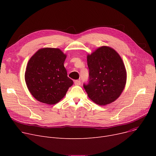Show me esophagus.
Listing matches in <instances>:
<instances>
[{"mask_svg":"<svg viewBox=\"0 0 156 156\" xmlns=\"http://www.w3.org/2000/svg\"><path fill=\"white\" fill-rule=\"evenodd\" d=\"M81 81L80 80H75V85H80Z\"/></svg>","mask_w":156,"mask_h":156,"instance_id":"obj_1","label":"esophagus"}]
</instances>
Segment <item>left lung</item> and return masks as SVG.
I'll use <instances>...</instances> for the list:
<instances>
[{"label": "left lung", "mask_w": 156, "mask_h": 156, "mask_svg": "<svg viewBox=\"0 0 156 156\" xmlns=\"http://www.w3.org/2000/svg\"><path fill=\"white\" fill-rule=\"evenodd\" d=\"M87 58L89 82L83 87L88 97L100 105L115 101L126 83V70L121 56L114 48L102 46Z\"/></svg>", "instance_id": "8db88e82"}]
</instances>
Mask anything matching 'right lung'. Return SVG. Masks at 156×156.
Masks as SVG:
<instances>
[{
    "label": "right lung",
    "instance_id": "right-lung-1",
    "mask_svg": "<svg viewBox=\"0 0 156 156\" xmlns=\"http://www.w3.org/2000/svg\"><path fill=\"white\" fill-rule=\"evenodd\" d=\"M66 54L58 48H40L30 59L24 79L30 94L38 101L59 102L73 84L64 66Z\"/></svg>",
    "mask_w": 156,
    "mask_h": 156
}]
</instances>
